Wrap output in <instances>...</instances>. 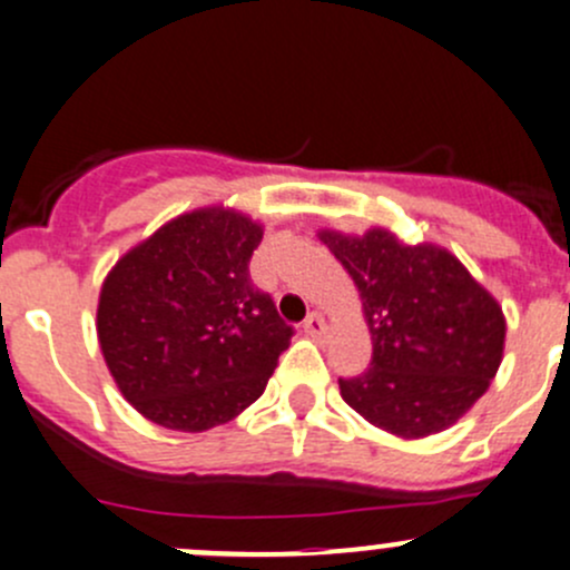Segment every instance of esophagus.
<instances>
[{"label": "esophagus", "mask_w": 570, "mask_h": 570, "mask_svg": "<svg viewBox=\"0 0 570 570\" xmlns=\"http://www.w3.org/2000/svg\"><path fill=\"white\" fill-rule=\"evenodd\" d=\"M303 331H306L308 336H322V333H325V320H322V314H308L306 322H303Z\"/></svg>", "instance_id": "esophagus-1"}]
</instances>
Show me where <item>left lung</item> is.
<instances>
[{
	"label": "left lung",
	"instance_id": "obj_1",
	"mask_svg": "<svg viewBox=\"0 0 570 570\" xmlns=\"http://www.w3.org/2000/svg\"><path fill=\"white\" fill-rule=\"evenodd\" d=\"M320 239L358 286L372 333L370 366L338 377L344 402L402 439L455 424L502 364L499 303L435 245H402L383 228Z\"/></svg>",
	"mask_w": 570,
	"mask_h": 570
}]
</instances>
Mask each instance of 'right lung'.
I'll use <instances>...</instances> for the list:
<instances>
[{
  "mask_svg": "<svg viewBox=\"0 0 570 570\" xmlns=\"http://www.w3.org/2000/svg\"><path fill=\"white\" fill-rule=\"evenodd\" d=\"M262 226L232 209L176 217L101 286L96 331L120 394L146 419L204 433L256 402L292 325L250 281Z\"/></svg>",
  "mask_w": 570,
  "mask_h": 570,
  "instance_id": "add662e5",
  "label": "right lung"
}]
</instances>
